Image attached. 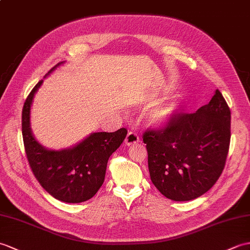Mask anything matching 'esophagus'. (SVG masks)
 <instances>
[{"label":"esophagus","mask_w":250,"mask_h":250,"mask_svg":"<svg viewBox=\"0 0 250 250\" xmlns=\"http://www.w3.org/2000/svg\"><path fill=\"white\" fill-rule=\"evenodd\" d=\"M138 141H139L138 135L136 134L135 132H132L131 131V132L127 133V135H126L125 139V143L126 146H131V145H134V144L138 143Z\"/></svg>","instance_id":"obj_1"}]
</instances>
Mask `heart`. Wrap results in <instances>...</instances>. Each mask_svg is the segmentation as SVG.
Returning a JSON list of instances; mask_svg holds the SVG:
<instances>
[{
  "label": "heart",
  "mask_w": 250,
  "mask_h": 250,
  "mask_svg": "<svg viewBox=\"0 0 250 250\" xmlns=\"http://www.w3.org/2000/svg\"><path fill=\"white\" fill-rule=\"evenodd\" d=\"M176 108L170 104H160L150 114V121L155 125H166L171 119Z\"/></svg>",
  "instance_id": "1"
}]
</instances>
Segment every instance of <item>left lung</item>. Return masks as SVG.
<instances>
[{
  "label": "left lung",
  "mask_w": 250,
  "mask_h": 250,
  "mask_svg": "<svg viewBox=\"0 0 250 250\" xmlns=\"http://www.w3.org/2000/svg\"><path fill=\"white\" fill-rule=\"evenodd\" d=\"M230 123V108L216 89L197 112L176 113L165 126L146 130L150 178L161 194L188 201L216 183L229 151Z\"/></svg>",
  "instance_id": "8db88e82"
}]
</instances>
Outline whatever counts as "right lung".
I'll list each match as a JSON object with an SVG mask.
<instances>
[{
  "instance_id": "right-lung-1",
  "label": "right lung",
  "mask_w": 250,
  "mask_h": 250,
  "mask_svg": "<svg viewBox=\"0 0 250 250\" xmlns=\"http://www.w3.org/2000/svg\"><path fill=\"white\" fill-rule=\"evenodd\" d=\"M42 82L39 81L32 89L22 109V136L26 158L35 178L51 196L63 202L79 204L94 197L101 188L109 156L123 144L127 131L121 127L112 133H92L68 149L44 148L35 139L30 125L33 98Z\"/></svg>"
}]
</instances>
